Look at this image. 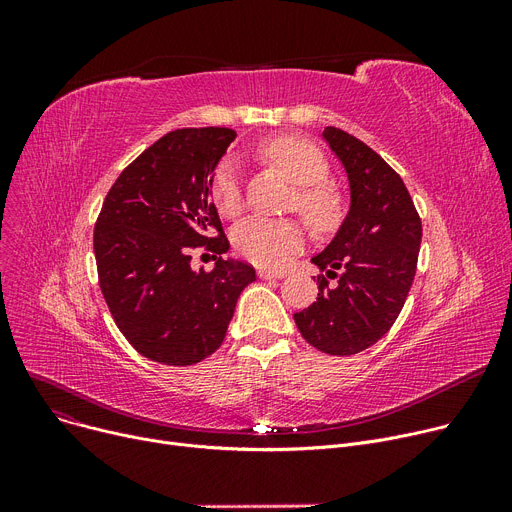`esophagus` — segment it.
Here are the masks:
<instances>
[{
    "label": "esophagus",
    "instance_id": "34e87169",
    "mask_svg": "<svg viewBox=\"0 0 512 512\" xmlns=\"http://www.w3.org/2000/svg\"><path fill=\"white\" fill-rule=\"evenodd\" d=\"M257 276H259V278H263V280H280V278H284V276H286V272H272V270H259V272H257Z\"/></svg>",
    "mask_w": 512,
    "mask_h": 512
}]
</instances>
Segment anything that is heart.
Wrapping results in <instances>:
<instances>
[{
	"label": "heart",
	"instance_id": "b5f03b06",
	"mask_svg": "<svg viewBox=\"0 0 512 512\" xmlns=\"http://www.w3.org/2000/svg\"><path fill=\"white\" fill-rule=\"evenodd\" d=\"M261 153L280 168L297 188L290 199V209L299 211L315 230H330L340 213V199L326 184L330 166L326 155L313 143L299 137H274L261 145ZM209 195L224 215H236L242 209V186L238 161L224 157L215 168ZM236 251L247 261L280 270L305 247V230L297 220L251 218L240 222L232 232Z\"/></svg>",
	"mask_w": 512,
	"mask_h": 512
}]
</instances>
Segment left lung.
<instances>
[{
    "instance_id": "obj_1",
    "label": "left lung",
    "mask_w": 512,
    "mask_h": 512,
    "mask_svg": "<svg viewBox=\"0 0 512 512\" xmlns=\"http://www.w3.org/2000/svg\"><path fill=\"white\" fill-rule=\"evenodd\" d=\"M324 137L348 174L351 209L334 240L311 259L324 272L317 301L294 313V324L317 351L348 357L378 342L405 307L421 218L405 182L369 145L334 126Z\"/></svg>"
}]
</instances>
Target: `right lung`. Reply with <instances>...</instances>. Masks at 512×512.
Instances as JSON below:
<instances>
[{
    "instance_id": "1",
    "label": "right lung",
    "mask_w": 512,
    "mask_h": 512,
    "mask_svg": "<svg viewBox=\"0 0 512 512\" xmlns=\"http://www.w3.org/2000/svg\"><path fill=\"white\" fill-rule=\"evenodd\" d=\"M234 139L220 126L168 132L122 170L99 211V288L118 330L151 361L186 367L218 351L255 280L253 265L222 259L230 245L209 199L213 168ZM195 248L214 253L211 273L190 270Z\"/></svg>"
}]
</instances>
